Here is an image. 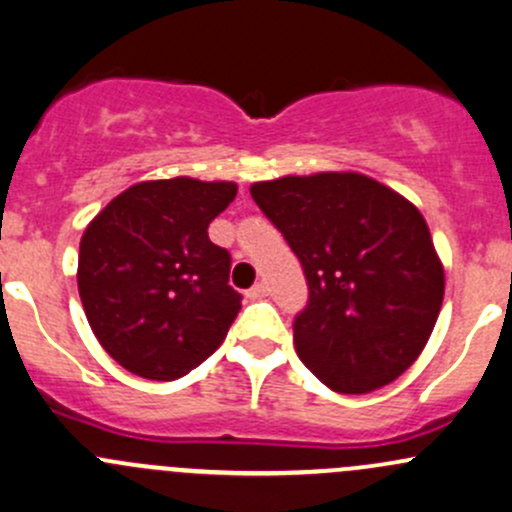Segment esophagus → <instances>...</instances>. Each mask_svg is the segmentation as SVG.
<instances>
[{"instance_id":"obj_1","label":"esophagus","mask_w":512,"mask_h":512,"mask_svg":"<svg viewBox=\"0 0 512 512\" xmlns=\"http://www.w3.org/2000/svg\"><path fill=\"white\" fill-rule=\"evenodd\" d=\"M267 292H270V289H267V284L265 282H257V284H252L250 289H247V297H250V299H262V297H267Z\"/></svg>"}]
</instances>
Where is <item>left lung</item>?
I'll return each mask as SVG.
<instances>
[{"label": "left lung", "mask_w": 512, "mask_h": 512, "mask_svg": "<svg viewBox=\"0 0 512 512\" xmlns=\"http://www.w3.org/2000/svg\"><path fill=\"white\" fill-rule=\"evenodd\" d=\"M250 193L309 282V306L294 321L306 368L343 395L400 378L444 301V265L419 208L358 171L279 176Z\"/></svg>", "instance_id": "1"}]
</instances>
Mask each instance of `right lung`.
<instances>
[{"label": "right lung", "instance_id": "obj_1", "mask_svg": "<svg viewBox=\"0 0 512 512\" xmlns=\"http://www.w3.org/2000/svg\"><path fill=\"white\" fill-rule=\"evenodd\" d=\"M235 193L233 181H139L85 228L80 301L100 346L129 373L184 378L228 336L240 294L208 225Z\"/></svg>", "mask_w": 512, "mask_h": 512}]
</instances>
